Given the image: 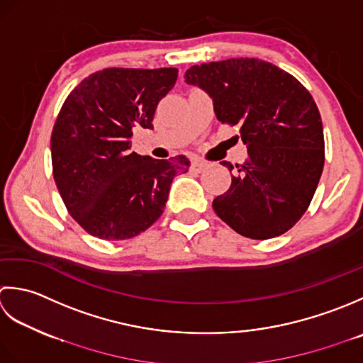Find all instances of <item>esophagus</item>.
<instances>
[{
  "mask_svg": "<svg viewBox=\"0 0 363 363\" xmlns=\"http://www.w3.org/2000/svg\"><path fill=\"white\" fill-rule=\"evenodd\" d=\"M191 167H192V169H194V171H197V172H202V171H203V169L206 167V164H205V162H202V161H199V160H194V161H192V162H191Z\"/></svg>",
  "mask_w": 363,
  "mask_h": 363,
  "instance_id": "esophagus-1",
  "label": "esophagus"
}]
</instances>
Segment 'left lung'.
I'll return each instance as SVG.
<instances>
[{"mask_svg": "<svg viewBox=\"0 0 363 363\" xmlns=\"http://www.w3.org/2000/svg\"><path fill=\"white\" fill-rule=\"evenodd\" d=\"M184 79L210 95L219 122L240 125L247 145L230 188L213 201L214 211L246 238L290 230L312 202L324 166L323 122L312 95L257 57L192 65Z\"/></svg>", "mask_w": 363, "mask_h": 363, "instance_id": "1", "label": "left lung"}]
</instances>
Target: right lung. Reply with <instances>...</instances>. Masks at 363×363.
Masks as SVG:
<instances>
[{
	"instance_id": "obj_1",
	"label": "right lung",
	"mask_w": 363,
	"mask_h": 363,
	"mask_svg": "<svg viewBox=\"0 0 363 363\" xmlns=\"http://www.w3.org/2000/svg\"><path fill=\"white\" fill-rule=\"evenodd\" d=\"M179 70L105 69L84 78L65 99L51 133L53 177L72 218L100 240H128L164 210L183 155L155 160L131 152L133 128H153L158 103Z\"/></svg>"
}]
</instances>
